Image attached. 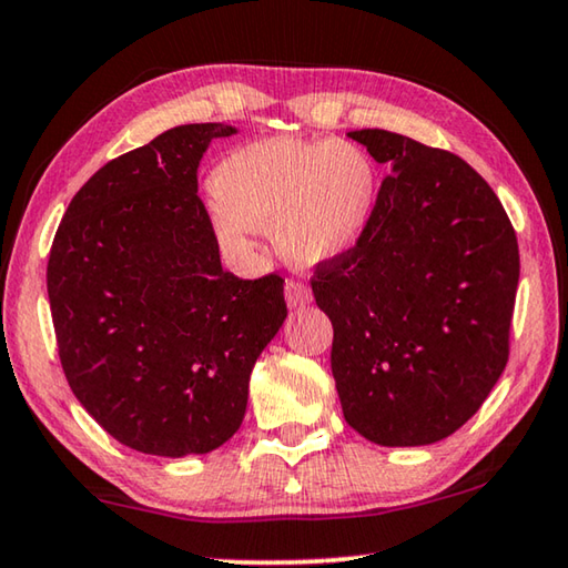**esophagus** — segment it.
Wrapping results in <instances>:
<instances>
[{
  "instance_id": "esophagus-1",
  "label": "esophagus",
  "mask_w": 568,
  "mask_h": 568,
  "mask_svg": "<svg viewBox=\"0 0 568 568\" xmlns=\"http://www.w3.org/2000/svg\"><path fill=\"white\" fill-rule=\"evenodd\" d=\"M285 301L291 307H303V305H311L313 301V293L311 287L305 283H297V281H287L285 283Z\"/></svg>"
}]
</instances>
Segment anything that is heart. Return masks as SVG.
<instances>
[{"label": "heart", "mask_w": 568, "mask_h": 568, "mask_svg": "<svg viewBox=\"0 0 568 568\" xmlns=\"http://www.w3.org/2000/svg\"><path fill=\"white\" fill-rule=\"evenodd\" d=\"M210 225L227 255L255 250L261 227H273L285 261L313 271L358 245L378 197L368 152L345 140L265 138L217 162Z\"/></svg>", "instance_id": "obj_1"}]
</instances>
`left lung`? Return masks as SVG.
<instances>
[{"label": "left lung", "instance_id": "1", "mask_svg": "<svg viewBox=\"0 0 568 568\" xmlns=\"http://www.w3.org/2000/svg\"><path fill=\"white\" fill-rule=\"evenodd\" d=\"M348 138L388 162L358 245L315 267L343 416L378 446H428L484 406L508 361L518 243L454 152L388 130Z\"/></svg>", "mask_w": 568, "mask_h": 568}]
</instances>
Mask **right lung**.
<instances>
[{
	"label": "right lung",
	"instance_id": "1",
	"mask_svg": "<svg viewBox=\"0 0 568 568\" xmlns=\"http://www.w3.org/2000/svg\"><path fill=\"white\" fill-rule=\"evenodd\" d=\"M223 122L180 124L110 160L57 227L47 293L62 371L84 410L140 454L233 438L255 361L287 315L283 277L223 271L197 165Z\"/></svg>",
	"mask_w": 568,
	"mask_h": 568
}]
</instances>
